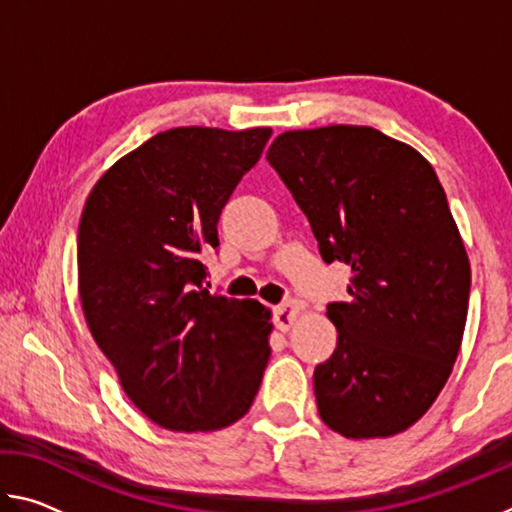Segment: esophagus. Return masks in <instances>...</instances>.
Instances as JSON below:
<instances>
[{
    "mask_svg": "<svg viewBox=\"0 0 512 512\" xmlns=\"http://www.w3.org/2000/svg\"><path fill=\"white\" fill-rule=\"evenodd\" d=\"M298 311L300 307L296 302H282V305H277L273 309V323L277 329H282V332H287V329L293 325V320L298 318Z\"/></svg>",
    "mask_w": 512,
    "mask_h": 512,
    "instance_id": "1",
    "label": "esophagus"
}]
</instances>
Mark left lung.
Returning a JSON list of instances; mask_svg holds the SVG:
<instances>
[{
    "label": "left lung",
    "mask_w": 512,
    "mask_h": 512,
    "mask_svg": "<svg viewBox=\"0 0 512 512\" xmlns=\"http://www.w3.org/2000/svg\"><path fill=\"white\" fill-rule=\"evenodd\" d=\"M266 160L305 212L327 264L352 268L329 302L336 350L314 370L318 413L345 438H386L443 391L463 341L470 259L422 155L368 126L275 137Z\"/></svg>",
    "instance_id": "left-lung-1"
}]
</instances>
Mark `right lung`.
Returning a JSON list of instances; mask_svg holds the SVG:
<instances>
[{"mask_svg":"<svg viewBox=\"0 0 512 512\" xmlns=\"http://www.w3.org/2000/svg\"><path fill=\"white\" fill-rule=\"evenodd\" d=\"M271 133L171 128L112 164L85 201L76 239L85 320L131 402L164 429L228 427L262 384L271 311L207 291L203 257Z\"/></svg>","mask_w":512,"mask_h":512,"instance_id":"obj_1","label":"right lung"}]
</instances>
